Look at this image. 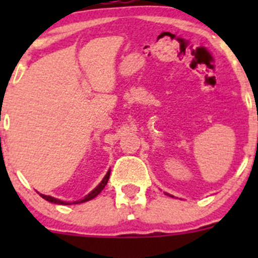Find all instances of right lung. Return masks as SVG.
Instances as JSON below:
<instances>
[{"instance_id":"add662e5","label":"right lung","mask_w":258,"mask_h":258,"mask_svg":"<svg viewBox=\"0 0 258 258\" xmlns=\"http://www.w3.org/2000/svg\"><path fill=\"white\" fill-rule=\"evenodd\" d=\"M108 178H110V171H108L107 175L105 176V178H103L102 181H101V183L98 184V186L96 187V188L93 189V191L91 192V194H88L87 196L85 197V199L80 200V201H75V202H64V201H61V200L53 199V197H51V196H45V195H41V197H42V199H45L46 201L52 202V204H57V205H77V204H82V202L90 201V200L95 199V197L97 196V195L100 194V192L102 191L103 188H105V186H106V184H107V182H108Z\"/></svg>"}]
</instances>
